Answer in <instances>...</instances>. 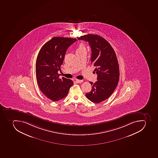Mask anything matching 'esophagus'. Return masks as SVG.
<instances>
[{"label":"esophagus","instance_id":"obj_1","mask_svg":"<svg viewBox=\"0 0 158 158\" xmlns=\"http://www.w3.org/2000/svg\"><path fill=\"white\" fill-rule=\"evenodd\" d=\"M76 81L77 82V83H81V82H83V80H76Z\"/></svg>","mask_w":158,"mask_h":158}]
</instances>
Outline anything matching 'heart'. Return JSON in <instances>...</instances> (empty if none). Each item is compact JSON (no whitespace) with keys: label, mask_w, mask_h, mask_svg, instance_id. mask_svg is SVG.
I'll use <instances>...</instances> for the list:
<instances>
[{"label":"heart","mask_w":158,"mask_h":158,"mask_svg":"<svg viewBox=\"0 0 158 158\" xmlns=\"http://www.w3.org/2000/svg\"><path fill=\"white\" fill-rule=\"evenodd\" d=\"M86 51V48L85 47V45L83 44H80L77 47V49L76 52H80V51Z\"/></svg>","instance_id":"1"}]
</instances>
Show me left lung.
<instances>
[{
  "mask_svg": "<svg viewBox=\"0 0 158 158\" xmlns=\"http://www.w3.org/2000/svg\"><path fill=\"white\" fill-rule=\"evenodd\" d=\"M77 39L89 42L92 49L91 64L98 75L95 83L89 82L92 90L85 96L92 102L100 103L111 96L118 84L119 70L117 56L110 44L98 35L89 34Z\"/></svg>",
  "mask_w": 158,
  "mask_h": 158,
  "instance_id": "8db88e82",
  "label": "left lung"
}]
</instances>
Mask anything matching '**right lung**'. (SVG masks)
<instances>
[{"label":"right lung","mask_w":158,"mask_h":158,"mask_svg":"<svg viewBox=\"0 0 158 158\" xmlns=\"http://www.w3.org/2000/svg\"><path fill=\"white\" fill-rule=\"evenodd\" d=\"M77 40L54 37L45 43L36 61V77L41 92L48 98L57 102L68 95L73 82L70 79L59 78L58 70L64 61L68 48Z\"/></svg>","instance_id":"obj_1"}]
</instances>
